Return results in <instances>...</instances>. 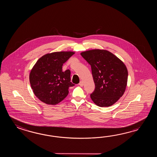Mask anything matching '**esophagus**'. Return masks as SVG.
I'll use <instances>...</instances> for the list:
<instances>
[{"instance_id": "34e87169", "label": "esophagus", "mask_w": 157, "mask_h": 157, "mask_svg": "<svg viewBox=\"0 0 157 157\" xmlns=\"http://www.w3.org/2000/svg\"><path fill=\"white\" fill-rule=\"evenodd\" d=\"M78 85H80V86H83V81H80V83H78Z\"/></svg>"}]
</instances>
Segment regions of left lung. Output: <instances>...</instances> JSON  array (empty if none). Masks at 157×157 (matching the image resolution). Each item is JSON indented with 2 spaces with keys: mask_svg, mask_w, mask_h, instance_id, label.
I'll return each mask as SVG.
<instances>
[{
  "mask_svg": "<svg viewBox=\"0 0 157 157\" xmlns=\"http://www.w3.org/2000/svg\"><path fill=\"white\" fill-rule=\"evenodd\" d=\"M90 64L95 83L90 98L100 107H109L122 97L127 86L128 71L122 60L106 50L93 49L81 53Z\"/></svg>",
  "mask_w": 157,
  "mask_h": 157,
  "instance_id": "left-lung-1",
  "label": "left lung"
}]
</instances>
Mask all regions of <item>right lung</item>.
Wrapping results in <instances>:
<instances>
[{
    "instance_id": "add662e5",
    "label": "right lung",
    "mask_w": 157,
    "mask_h": 157,
    "mask_svg": "<svg viewBox=\"0 0 157 157\" xmlns=\"http://www.w3.org/2000/svg\"><path fill=\"white\" fill-rule=\"evenodd\" d=\"M74 52H58L45 54L40 58L30 72V85L35 96L44 103L56 105L68 94L71 71H63L62 66Z\"/></svg>"
}]
</instances>
